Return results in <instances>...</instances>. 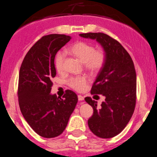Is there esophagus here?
Instances as JSON below:
<instances>
[{
    "label": "esophagus",
    "instance_id": "esophagus-1",
    "mask_svg": "<svg viewBox=\"0 0 157 157\" xmlns=\"http://www.w3.org/2000/svg\"><path fill=\"white\" fill-rule=\"evenodd\" d=\"M77 97H78L79 101H83V99H84V97H83V96H81V95H78V96H77Z\"/></svg>",
    "mask_w": 157,
    "mask_h": 157
}]
</instances>
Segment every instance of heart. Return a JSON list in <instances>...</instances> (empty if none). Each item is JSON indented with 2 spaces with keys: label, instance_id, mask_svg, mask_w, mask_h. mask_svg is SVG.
<instances>
[{
  "label": "heart",
  "instance_id": "obj_1",
  "mask_svg": "<svg viewBox=\"0 0 157 157\" xmlns=\"http://www.w3.org/2000/svg\"><path fill=\"white\" fill-rule=\"evenodd\" d=\"M72 55L84 63L85 68L90 72L96 73L100 71L105 61V53L102 49H95L92 44L86 42H77L69 48ZM65 52L60 51L57 53L55 58V68L58 72L64 70V61ZM88 83L86 76H78L71 78L68 80L70 87L76 91H83L85 90Z\"/></svg>",
  "mask_w": 157,
  "mask_h": 157
}]
</instances>
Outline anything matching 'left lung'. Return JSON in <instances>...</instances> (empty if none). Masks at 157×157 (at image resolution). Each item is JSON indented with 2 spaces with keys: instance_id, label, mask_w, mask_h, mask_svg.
<instances>
[{
  "instance_id": "obj_1",
  "label": "left lung",
  "mask_w": 157,
  "mask_h": 157,
  "mask_svg": "<svg viewBox=\"0 0 157 157\" xmlns=\"http://www.w3.org/2000/svg\"><path fill=\"white\" fill-rule=\"evenodd\" d=\"M80 36L96 39L105 53V64L91 89L92 94H102L105 101L99 108L90 97L85 101L93 109L88 120L90 131L101 138H111L123 131L134 113L137 90L134 62L124 47L105 33H82Z\"/></svg>"
}]
</instances>
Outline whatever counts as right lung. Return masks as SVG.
I'll return each instance as SVG.
<instances>
[{"label":"right lung","instance_id":"1","mask_svg":"<svg viewBox=\"0 0 157 157\" xmlns=\"http://www.w3.org/2000/svg\"><path fill=\"white\" fill-rule=\"evenodd\" d=\"M71 39L61 34L43 36L29 49L20 69V111L33 131L45 138L62 134L78 101L77 94L69 90L62 98L50 93L51 80L56 75L55 55Z\"/></svg>","mask_w":157,"mask_h":157}]
</instances>
